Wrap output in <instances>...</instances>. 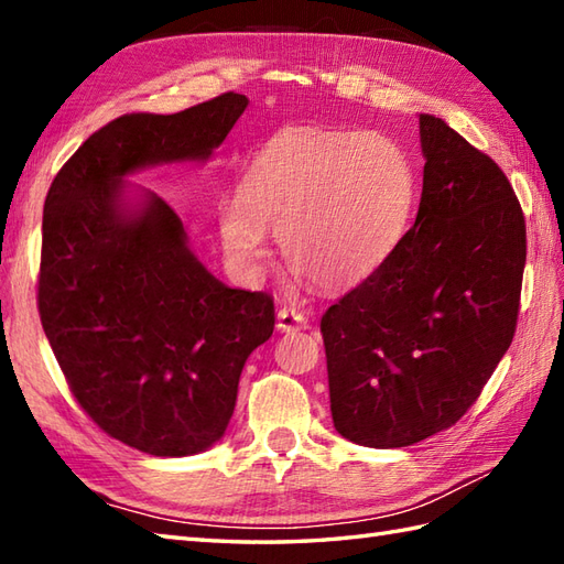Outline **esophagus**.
Returning <instances> with one entry per match:
<instances>
[{
	"label": "esophagus",
	"instance_id": "esophagus-1",
	"mask_svg": "<svg viewBox=\"0 0 564 564\" xmlns=\"http://www.w3.org/2000/svg\"><path fill=\"white\" fill-rule=\"evenodd\" d=\"M275 327L281 332L307 329V317L303 313H297L295 307H281L279 315H275Z\"/></svg>",
	"mask_w": 564,
	"mask_h": 564
}]
</instances>
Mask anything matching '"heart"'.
Returning <instances> with one entry per match:
<instances>
[{
    "label": "heart",
    "mask_w": 564,
    "mask_h": 564,
    "mask_svg": "<svg viewBox=\"0 0 564 564\" xmlns=\"http://www.w3.org/2000/svg\"><path fill=\"white\" fill-rule=\"evenodd\" d=\"M414 166L398 142L368 130H285L220 206V239L237 267L257 269L275 230L281 257L325 291L376 273L406 232Z\"/></svg>",
    "instance_id": "b5f03b06"
}]
</instances>
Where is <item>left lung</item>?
Masks as SVG:
<instances>
[{"mask_svg": "<svg viewBox=\"0 0 564 564\" xmlns=\"http://www.w3.org/2000/svg\"><path fill=\"white\" fill-rule=\"evenodd\" d=\"M424 186L382 267L319 322L344 438L402 448L453 426L517 332L525 218L507 174L436 116H419Z\"/></svg>", "mask_w": 564, "mask_h": 564, "instance_id": "8db88e82", "label": "left lung"}]
</instances>
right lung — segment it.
Masks as SVG:
<instances>
[{
  "mask_svg": "<svg viewBox=\"0 0 564 564\" xmlns=\"http://www.w3.org/2000/svg\"><path fill=\"white\" fill-rule=\"evenodd\" d=\"M247 109L225 91L172 116L126 113L82 142L47 188L39 315L69 392L104 434L176 458L218 441L245 361L273 334V297L227 289L152 196L121 213V176L206 160Z\"/></svg>",
  "mask_w": 564,
  "mask_h": 564,
  "instance_id": "obj_1",
  "label": "right lung"
}]
</instances>
